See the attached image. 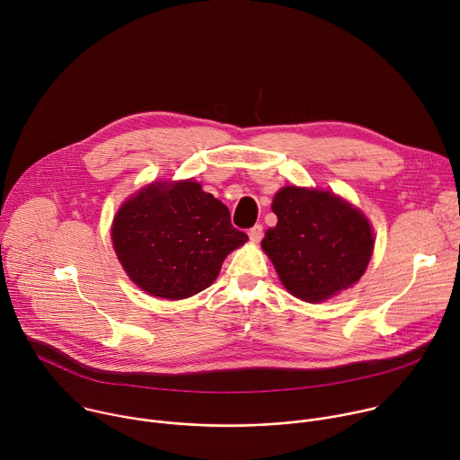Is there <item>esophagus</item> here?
I'll return each mask as SVG.
<instances>
[{"instance_id": "1", "label": "esophagus", "mask_w": 460, "mask_h": 460, "mask_svg": "<svg viewBox=\"0 0 460 460\" xmlns=\"http://www.w3.org/2000/svg\"><path fill=\"white\" fill-rule=\"evenodd\" d=\"M249 238H251V242H254V243H258L260 240H261V234H264V229H261V226L260 224H256V226H252L251 229H249Z\"/></svg>"}]
</instances>
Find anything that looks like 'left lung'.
<instances>
[{"label":"left lung","instance_id":"1","mask_svg":"<svg viewBox=\"0 0 460 460\" xmlns=\"http://www.w3.org/2000/svg\"><path fill=\"white\" fill-rule=\"evenodd\" d=\"M275 229L261 249L286 289L304 302H322L364 275L373 252L366 217L332 192L284 187L275 194Z\"/></svg>","mask_w":460,"mask_h":460}]
</instances>
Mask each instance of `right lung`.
<instances>
[{"mask_svg": "<svg viewBox=\"0 0 460 460\" xmlns=\"http://www.w3.org/2000/svg\"><path fill=\"white\" fill-rule=\"evenodd\" d=\"M247 234L196 181L153 183L128 199L112 224L123 270L153 296L180 300L209 288Z\"/></svg>", "mask_w": 460, "mask_h": 460, "instance_id": "add662e5", "label": "right lung"}]
</instances>
